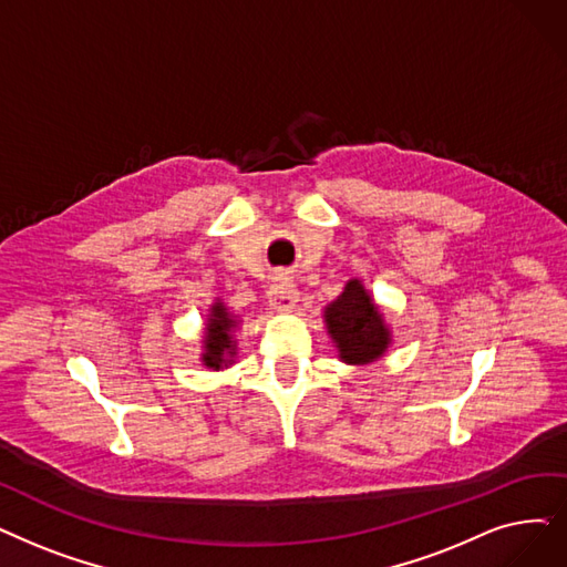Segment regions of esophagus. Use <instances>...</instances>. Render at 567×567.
I'll return each mask as SVG.
<instances>
[{
  "label": "esophagus",
  "instance_id": "34e87169",
  "mask_svg": "<svg viewBox=\"0 0 567 567\" xmlns=\"http://www.w3.org/2000/svg\"><path fill=\"white\" fill-rule=\"evenodd\" d=\"M299 301V289L289 278H278L268 289V303L276 310H291Z\"/></svg>",
  "mask_w": 567,
  "mask_h": 567
}]
</instances>
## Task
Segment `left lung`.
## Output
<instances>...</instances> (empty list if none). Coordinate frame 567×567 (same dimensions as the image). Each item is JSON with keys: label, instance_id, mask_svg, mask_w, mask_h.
I'll return each mask as SVG.
<instances>
[{"label": "left lung", "instance_id": "8db88e82", "mask_svg": "<svg viewBox=\"0 0 567 567\" xmlns=\"http://www.w3.org/2000/svg\"><path fill=\"white\" fill-rule=\"evenodd\" d=\"M324 322L338 357L344 363L365 365L378 361L391 342L384 315L361 280H350L340 297L324 308Z\"/></svg>", "mask_w": 567, "mask_h": 567}]
</instances>
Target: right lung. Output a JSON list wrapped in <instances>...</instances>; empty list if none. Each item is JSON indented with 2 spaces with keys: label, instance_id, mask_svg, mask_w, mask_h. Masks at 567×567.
<instances>
[{
  "label": "right lung",
  "instance_id": "add662e5",
  "mask_svg": "<svg viewBox=\"0 0 567 567\" xmlns=\"http://www.w3.org/2000/svg\"><path fill=\"white\" fill-rule=\"evenodd\" d=\"M238 327V319L229 312V308L223 301H215L208 312V322L204 331V354L202 361L204 365L213 368V371H219L231 363L236 354V340L234 331Z\"/></svg>",
  "mask_w": 567,
  "mask_h": 567
}]
</instances>
